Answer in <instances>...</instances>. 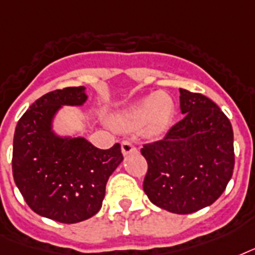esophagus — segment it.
I'll return each instance as SVG.
<instances>
[{
    "label": "esophagus",
    "instance_id": "34e87169",
    "mask_svg": "<svg viewBox=\"0 0 255 255\" xmlns=\"http://www.w3.org/2000/svg\"><path fill=\"white\" fill-rule=\"evenodd\" d=\"M121 147H122V153H124V155H128V154H130V153H134V151H137V147L134 146L133 142L128 141V139L122 141Z\"/></svg>",
    "mask_w": 255,
    "mask_h": 255
}]
</instances>
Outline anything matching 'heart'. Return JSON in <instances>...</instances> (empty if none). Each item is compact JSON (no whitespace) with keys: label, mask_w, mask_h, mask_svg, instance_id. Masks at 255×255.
Returning <instances> with one entry per match:
<instances>
[{"label":"heart","mask_w":255,"mask_h":255,"mask_svg":"<svg viewBox=\"0 0 255 255\" xmlns=\"http://www.w3.org/2000/svg\"><path fill=\"white\" fill-rule=\"evenodd\" d=\"M174 112L173 101L167 94L157 92L146 97L126 112L120 122L125 129L133 130L147 124L149 133L157 134L166 129Z\"/></svg>","instance_id":"1"}]
</instances>
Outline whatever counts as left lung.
Here are the masks:
<instances>
[{
    "instance_id": "obj_1",
    "label": "left lung",
    "mask_w": 255,
    "mask_h": 255,
    "mask_svg": "<svg viewBox=\"0 0 255 255\" xmlns=\"http://www.w3.org/2000/svg\"><path fill=\"white\" fill-rule=\"evenodd\" d=\"M185 117L141 149L147 162L143 191L158 208L190 214L216 202L234 169L233 128L210 98L179 89Z\"/></svg>"
}]
</instances>
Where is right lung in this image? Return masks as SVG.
Returning <instances> with one entry per match:
<instances>
[{"label":"right lung","mask_w":255,"mask_h":255,"mask_svg":"<svg viewBox=\"0 0 255 255\" xmlns=\"http://www.w3.org/2000/svg\"><path fill=\"white\" fill-rule=\"evenodd\" d=\"M86 98L84 86L49 92L15 126V185L33 212L61 224L81 222L100 210L106 182L124 159L120 143L102 150L85 138L53 134V116L61 105H82Z\"/></svg>","instance_id":"1"}]
</instances>
